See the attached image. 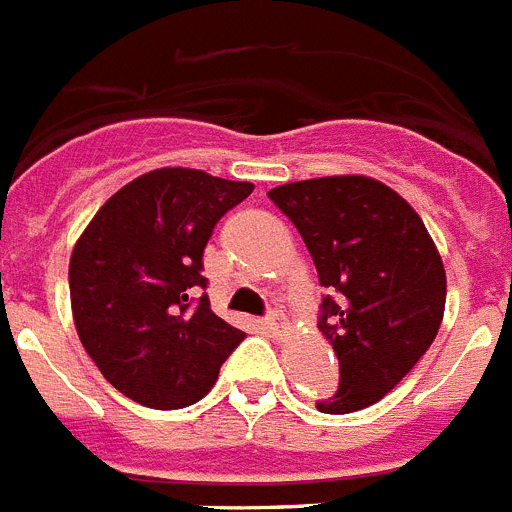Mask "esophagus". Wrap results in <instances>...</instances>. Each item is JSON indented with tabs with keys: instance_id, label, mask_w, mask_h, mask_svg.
I'll return each instance as SVG.
<instances>
[{
	"instance_id": "34e87169",
	"label": "esophagus",
	"mask_w": 512,
	"mask_h": 512,
	"mask_svg": "<svg viewBox=\"0 0 512 512\" xmlns=\"http://www.w3.org/2000/svg\"><path fill=\"white\" fill-rule=\"evenodd\" d=\"M261 325H264L266 333H271V336H284L287 333V320H284L282 312H269V318L261 320Z\"/></svg>"
}]
</instances>
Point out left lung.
I'll return each mask as SVG.
<instances>
[{"label": "left lung", "mask_w": 512, "mask_h": 512, "mask_svg": "<svg viewBox=\"0 0 512 512\" xmlns=\"http://www.w3.org/2000/svg\"><path fill=\"white\" fill-rule=\"evenodd\" d=\"M271 202L300 230L323 287L318 328L341 366L320 413L382 400L431 348L446 307L441 253L418 212L372 176L346 174L274 187Z\"/></svg>", "instance_id": "left-lung-1"}]
</instances>
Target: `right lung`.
Returning <instances> with one entry per match:
<instances>
[{
  "mask_svg": "<svg viewBox=\"0 0 512 512\" xmlns=\"http://www.w3.org/2000/svg\"><path fill=\"white\" fill-rule=\"evenodd\" d=\"M251 192V182L200 169H153L117 189L79 235L69 261L76 333L130 400L156 410L194 405L246 338L200 289L212 228Z\"/></svg>",
  "mask_w": 512,
  "mask_h": 512,
  "instance_id": "add662e5",
  "label": "right lung"
}]
</instances>
